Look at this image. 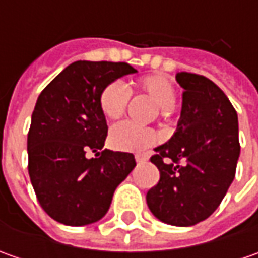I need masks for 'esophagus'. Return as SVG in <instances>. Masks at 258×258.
Here are the masks:
<instances>
[{
	"instance_id": "34e87169",
	"label": "esophagus",
	"mask_w": 258,
	"mask_h": 258,
	"mask_svg": "<svg viewBox=\"0 0 258 258\" xmlns=\"http://www.w3.org/2000/svg\"><path fill=\"white\" fill-rule=\"evenodd\" d=\"M135 159H136V162H138V164H141V162H145V161L148 159V156L144 154H136L135 155Z\"/></svg>"
}]
</instances>
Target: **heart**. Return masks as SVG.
Wrapping results in <instances>:
<instances>
[{
    "label": "heart",
    "instance_id": "heart-1",
    "mask_svg": "<svg viewBox=\"0 0 258 258\" xmlns=\"http://www.w3.org/2000/svg\"><path fill=\"white\" fill-rule=\"evenodd\" d=\"M136 90L146 94L162 113L172 112L176 104V90L172 83L162 76H144L136 82ZM131 90L122 82H112L104 87L99 97V106L107 119L122 117L129 106ZM114 149L124 152H144L158 142L154 129L132 122L114 124L109 135Z\"/></svg>",
    "mask_w": 258,
    "mask_h": 258
}]
</instances>
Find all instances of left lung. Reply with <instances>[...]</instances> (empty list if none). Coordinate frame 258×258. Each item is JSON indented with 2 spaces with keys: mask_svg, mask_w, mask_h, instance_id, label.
<instances>
[{
  "mask_svg": "<svg viewBox=\"0 0 258 258\" xmlns=\"http://www.w3.org/2000/svg\"><path fill=\"white\" fill-rule=\"evenodd\" d=\"M182 110L173 136L158 148L151 162L161 178L146 194L155 217L189 227L218 208L235 176L240 156L238 117L223 90L210 79L181 72Z\"/></svg>",
  "mask_w": 258,
  "mask_h": 258,
  "instance_id": "obj_1",
  "label": "left lung"
}]
</instances>
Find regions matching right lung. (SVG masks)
<instances>
[{
    "label": "right lung",
    "instance_id": "right-lung-1",
    "mask_svg": "<svg viewBox=\"0 0 258 258\" xmlns=\"http://www.w3.org/2000/svg\"><path fill=\"white\" fill-rule=\"evenodd\" d=\"M132 73L127 63L79 60L38 96L27 138L28 173L41 208L57 223L80 227L103 218L114 189L136 166L127 152L85 156L100 151L107 136L102 90Z\"/></svg>",
    "mask_w": 258,
    "mask_h": 258
}]
</instances>
